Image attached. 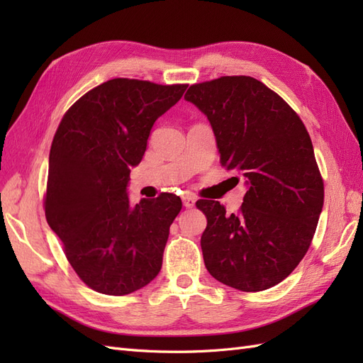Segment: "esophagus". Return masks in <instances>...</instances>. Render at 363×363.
I'll return each mask as SVG.
<instances>
[{
    "instance_id": "esophagus-1",
    "label": "esophagus",
    "mask_w": 363,
    "mask_h": 363,
    "mask_svg": "<svg viewBox=\"0 0 363 363\" xmlns=\"http://www.w3.org/2000/svg\"><path fill=\"white\" fill-rule=\"evenodd\" d=\"M195 196H192V195H184L183 196V206L186 207V208H192L194 206H195Z\"/></svg>"
}]
</instances>
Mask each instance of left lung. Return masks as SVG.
<instances>
[{"label":"left lung","mask_w":363,"mask_h":363,"mask_svg":"<svg viewBox=\"0 0 363 363\" xmlns=\"http://www.w3.org/2000/svg\"><path fill=\"white\" fill-rule=\"evenodd\" d=\"M184 100L207 116L221 163L247 184L236 215L218 201H196L207 218L204 265L239 291L276 286L309 250L323 211L324 183L311 136L291 106L252 77L192 84Z\"/></svg>","instance_id":"1"}]
</instances>
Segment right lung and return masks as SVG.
Returning <instances> with one entry per match:
<instances>
[{
    "label": "right lung",
    "mask_w": 363,
    "mask_h": 363,
    "mask_svg": "<svg viewBox=\"0 0 363 363\" xmlns=\"http://www.w3.org/2000/svg\"><path fill=\"white\" fill-rule=\"evenodd\" d=\"M186 87L108 80L75 101L54 135L45 216L77 276L96 292L131 294L162 268L180 196L163 192L133 206L127 186L156 119Z\"/></svg>",
    "instance_id": "1"
}]
</instances>
